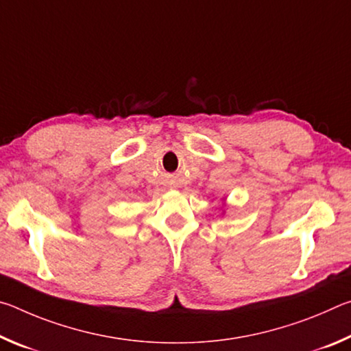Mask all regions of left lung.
Returning <instances> with one entry per match:
<instances>
[{
    "label": "left lung",
    "instance_id": "left-lung-1",
    "mask_svg": "<svg viewBox=\"0 0 351 351\" xmlns=\"http://www.w3.org/2000/svg\"><path fill=\"white\" fill-rule=\"evenodd\" d=\"M224 206H226V198H223V207H224ZM221 215H224V210H223Z\"/></svg>",
    "mask_w": 351,
    "mask_h": 351
}]
</instances>
